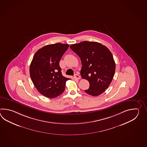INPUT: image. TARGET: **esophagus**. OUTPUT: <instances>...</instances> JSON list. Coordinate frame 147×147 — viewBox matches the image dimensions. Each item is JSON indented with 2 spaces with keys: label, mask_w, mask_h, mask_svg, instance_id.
<instances>
[{
  "label": "esophagus",
  "mask_w": 147,
  "mask_h": 147,
  "mask_svg": "<svg viewBox=\"0 0 147 147\" xmlns=\"http://www.w3.org/2000/svg\"><path fill=\"white\" fill-rule=\"evenodd\" d=\"M74 78H75V79H77V80H79V79H80V76L79 75H77V74H76L74 76Z\"/></svg>",
  "instance_id": "1"
}]
</instances>
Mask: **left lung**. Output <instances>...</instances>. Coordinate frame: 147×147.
Returning a JSON list of instances; mask_svg holds the SVG:
<instances>
[{
    "mask_svg": "<svg viewBox=\"0 0 147 147\" xmlns=\"http://www.w3.org/2000/svg\"><path fill=\"white\" fill-rule=\"evenodd\" d=\"M70 48L81 59V78L89 81L85 92L97 96L106 91L113 80L116 65L113 54L102 44L84 41L71 45Z\"/></svg>",
    "mask_w": 147,
    "mask_h": 147,
    "instance_id": "1",
    "label": "left lung"
}]
</instances>
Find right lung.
Instances as JSON below:
<instances>
[{
	"label": "right lung",
	"mask_w": 147,
	"mask_h": 147,
	"mask_svg": "<svg viewBox=\"0 0 147 147\" xmlns=\"http://www.w3.org/2000/svg\"><path fill=\"white\" fill-rule=\"evenodd\" d=\"M69 47L68 44H51L35 53L30 66V76L34 87L45 97L53 98L65 90L69 78L63 76L59 61Z\"/></svg>",
	"instance_id": "right-lung-1"
}]
</instances>
